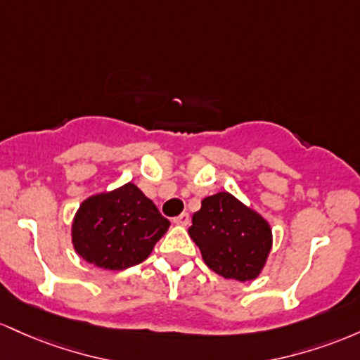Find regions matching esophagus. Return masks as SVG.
<instances>
[{
	"mask_svg": "<svg viewBox=\"0 0 360 360\" xmlns=\"http://www.w3.org/2000/svg\"><path fill=\"white\" fill-rule=\"evenodd\" d=\"M173 223L176 226H188V223H191V216H188L187 212H181L180 216L173 217Z\"/></svg>",
	"mask_w": 360,
	"mask_h": 360,
	"instance_id": "esophagus-1",
	"label": "esophagus"
}]
</instances>
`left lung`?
<instances>
[{"instance_id":"8db88e82","label":"left lung","mask_w":360,"mask_h":360,"mask_svg":"<svg viewBox=\"0 0 360 360\" xmlns=\"http://www.w3.org/2000/svg\"><path fill=\"white\" fill-rule=\"evenodd\" d=\"M188 234L209 269L240 282L262 272L272 248L267 221L228 192L202 200Z\"/></svg>"}]
</instances>
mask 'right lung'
Masks as SVG:
<instances>
[{"label": "right lung", "instance_id": "add662e5", "mask_svg": "<svg viewBox=\"0 0 360 360\" xmlns=\"http://www.w3.org/2000/svg\"><path fill=\"white\" fill-rule=\"evenodd\" d=\"M169 221L134 184L98 193L79 205L72 245L83 260L100 269L124 270L146 260Z\"/></svg>", "mask_w": 360, "mask_h": 360}]
</instances>
